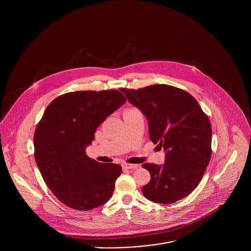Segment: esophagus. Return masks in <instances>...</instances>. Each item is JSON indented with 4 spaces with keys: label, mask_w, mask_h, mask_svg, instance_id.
I'll return each instance as SVG.
<instances>
[{
    "label": "esophagus",
    "mask_w": 251,
    "mask_h": 251,
    "mask_svg": "<svg viewBox=\"0 0 251 251\" xmlns=\"http://www.w3.org/2000/svg\"><path fill=\"white\" fill-rule=\"evenodd\" d=\"M138 167H139L138 164H128V163H126V164L123 165L124 169H137Z\"/></svg>",
    "instance_id": "34e87169"
}]
</instances>
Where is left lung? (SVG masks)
<instances>
[{"mask_svg": "<svg viewBox=\"0 0 251 251\" xmlns=\"http://www.w3.org/2000/svg\"><path fill=\"white\" fill-rule=\"evenodd\" d=\"M128 101L149 121L153 144L166 151L163 165L144 163L151 180L142 187L151 202L172 204L197 187L212 156V126L187 92L165 84L138 90L122 88Z\"/></svg>", "mask_w": 251, "mask_h": 251, "instance_id": "obj_1", "label": "left lung"}]
</instances>
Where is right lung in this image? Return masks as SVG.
Returning <instances> with one entry per match:
<instances>
[{
	"label": "right lung",
	"mask_w": 251,
	"mask_h": 251,
	"mask_svg": "<svg viewBox=\"0 0 251 251\" xmlns=\"http://www.w3.org/2000/svg\"><path fill=\"white\" fill-rule=\"evenodd\" d=\"M126 101L117 90L77 91L56 98L34 135L35 159L47 186L66 206L90 211L111 198L122 166L86 154L97 127Z\"/></svg>",
	"instance_id": "obj_1"
}]
</instances>
